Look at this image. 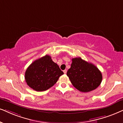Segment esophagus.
Returning <instances> with one entry per match:
<instances>
[{
	"label": "esophagus",
	"instance_id": "1",
	"mask_svg": "<svg viewBox=\"0 0 123 123\" xmlns=\"http://www.w3.org/2000/svg\"><path fill=\"white\" fill-rule=\"evenodd\" d=\"M63 73H64V74H66V73H67L66 70H63Z\"/></svg>",
	"mask_w": 123,
	"mask_h": 123
}]
</instances>
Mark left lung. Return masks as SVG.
<instances>
[{"mask_svg": "<svg viewBox=\"0 0 123 123\" xmlns=\"http://www.w3.org/2000/svg\"><path fill=\"white\" fill-rule=\"evenodd\" d=\"M67 75L73 86L84 92L96 89L102 80V74L98 68L80 57L72 59Z\"/></svg>", "mask_w": 123, "mask_h": 123, "instance_id": "1", "label": "left lung"}]
</instances>
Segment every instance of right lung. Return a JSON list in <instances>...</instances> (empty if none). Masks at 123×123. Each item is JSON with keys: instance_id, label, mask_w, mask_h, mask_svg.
<instances>
[{"instance_id": "obj_1", "label": "right lung", "mask_w": 123, "mask_h": 123, "mask_svg": "<svg viewBox=\"0 0 123 123\" xmlns=\"http://www.w3.org/2000/svg\"><path fill=\"white\" fill-rule=\"evenodd\" d=\"M63 74L51 57L46 55L29 65L25 73V80L31 88L37 91H45L52 87Z\"/></svg>"}]
</instances>
